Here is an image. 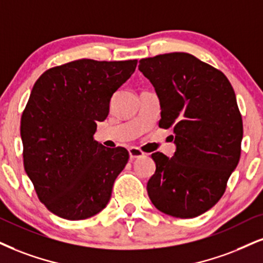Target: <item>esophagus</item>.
Segmentation results:
<instances>
[{
    "instance_id": "34e87169",
    "label": "esophagus",
    "mask_w": 263,
    "mask_h": 263,
    "mask_svg": "<svg viewBox=\"0 0 263 263\" xmlns=\"http://www.w3.org/2000/svg\"><path fill=\"white\" fill-rule=\"evenodd\" d=\"M145 154L140 150V148H138V147H130V148H129V157H130V160H135V158L142 157Z\"/></svg>"
}]
</instances>
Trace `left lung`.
Returning <instances> with one entry per match:
<instances>
[{
    "mask_svg": "<svg viewBox=\"0 0 263 263\" xmlns=\"http://www.w3.org/2000/svg\"><path fill=\"white\" fill-rule=\"evenodd\" d=\"M161 103L158 125L172 129L173 157L152 154L156 171L147 194L157 210L194 218L218 202L241 152L242 119L221 70L185 52L139 61Z\"/></svg>",
    "mask_w": 263,
    "mask_h": 263,
    "instance_id": "left-lung-1",
    "label": "left lung"
}]
</instances>
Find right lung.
<instances>
[{"mask_svg":"<svg viewBox=\"0 0 263 263\" xmlns=\"http://www.w3.org/2000/svg\"><path fill=\"white\" fill-rule=\"evenodd\" d=\"M137 60H78L48 69L32 86L21 119L24 170L39 200L69 221L105 209L129 152L93 140L109 101Z\"/></svg>","mask_w":263,"mask_h":263,"instance_id":"obj_1","label":"right lung"}]
</instances>
